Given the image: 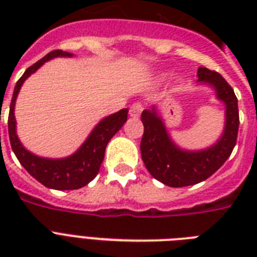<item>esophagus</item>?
<instances>
[{
  "label": "esophagus",
  "instance_id": "esophagus-1",
  "mask_svg": "<svg viewBox=\"0 0 257 257\" xmlns=\"http://www.w3.org/2000/svg\"><path fill=\"white\" fill-rule=\"evenodd\" d=\"M141 112H143V104L141 102H135V104L131 105V108H129V114L133 118H137V117L140 116Z\"/></svg>",
  "mask_w": 257,
  "mask_h": 257
}]
</instances>
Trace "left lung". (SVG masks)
Returning a JSON list of instances; mask_svg holds the SVG:
<instances>
[{
  "label": "left lung",
  "instance_id": "1",
  "mask_svg": "<svg viewBox=\"0 0 257 257\" xmlns=\"http://www.w3.org/2000/svg\"><path fill=\"white\" fill-rule=\"evenodd\" d=\"M197 77L200 82L215 88L217 98L225 104L224 132L211 148L197 152L180 149L171 140L155 106L141 113L144 124L141 157L149 173L168 187H188L207 180L231 156L237 140L239 108L232 86L221 74L207 68H199Z\"/></svg>",
  "mask_w": 257,
  "mask_h": 257
}]
</instances>
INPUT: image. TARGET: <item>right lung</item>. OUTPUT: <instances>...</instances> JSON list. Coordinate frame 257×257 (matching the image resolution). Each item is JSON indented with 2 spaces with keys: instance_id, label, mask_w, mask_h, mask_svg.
<instances>
[{
  "instance_id": "obj_1",
  "label": "right lung",
  "mask_w": 257,
  "mask_h": 257,
  "mask_svg": "<svg viewBox=\"0 0 257 257\" xmlns=\"http://www.w3.org/2000/svg\"><path fill=\"white\" fill-rule=\"evenodd\" d=\"M70 56L72 54L68 52L53 50L46 54L45 57H42L40 61L29 66L16 84L12 102H10L9 118H8L10 145L18 161L42 185L58 191H70V189L85 187L86 184L96 177L104 160L105 148L109 140L120 131L125 121L128 120V109H121L117 113L102 118L77 152L65 159L53 160V159L38 157L22 147L16 133V118H14V105L21 85L30 74L34 73L46 61L54 57H70Z\"/></svg>"
}]
</instances>
